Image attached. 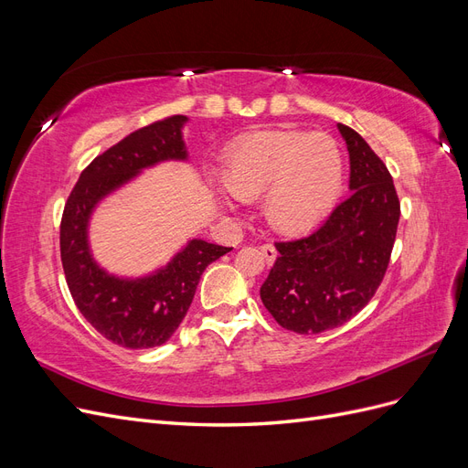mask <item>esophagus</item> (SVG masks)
Instances as JSON below:
<instances>
[{"label":"esophagus","mask_w":468,"mask_h":468,"mask_svg":"<svg viewBox=\"0 0 468 468\" xmlns=\"http://www.w3.org/2000/svg\"><path fill=\"white\" fill-rule=\"evenodd\" d=\"M261 253H263V258H265V261L271 265L275 260H277V250H275V246H271V244H263L261 246Z\"/></svg>","instance_id":"1"}]
</instances>
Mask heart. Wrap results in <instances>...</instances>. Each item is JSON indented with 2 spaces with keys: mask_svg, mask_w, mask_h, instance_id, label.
I'll use <instances>...</instances> for the list:
<instances>
[{
  "mask_svg": "<svg viewBox=\"0 0 468 468\" xmlns=\"http://www.w3.org/2000/svg\"><path fill=\"white\" fill-rule=\"evenodd\" d=\"M344 152L325 133L267 131L226 152L222 186L238 201L265 195L263 212L279 234L303 236L330 215L344 189ZM224 207H232L222 199Z\"/></svg>",
  "mask_w": 468,
  "mask_h": 468,
  "instance_id": "1",
  "label": "heart"
}]
</instances>
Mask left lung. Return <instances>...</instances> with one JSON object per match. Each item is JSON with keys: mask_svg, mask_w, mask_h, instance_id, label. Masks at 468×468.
Returning <instances> with one entry per match:
<instances>
[{"mask_svg": "<svg viewBox=\"0 0 468 468\" xmlns=\"http://www.w3.org/2000/svg\"><path fill=\"white\" fill-rule=\"evenodd\" d=\"M349 191L325 222L304 238L277 242L279 256L260 289L279 325L320 334L356 316L387 273L399 229L400 201L387 165L346 124Z\"/></svg>", "mask_w": 468, "mask_h": 468, "instance_id": "left-lung-1", "label": "left lung"}]
</instances>
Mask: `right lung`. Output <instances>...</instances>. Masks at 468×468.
Listing matches in <instances>:
<instances>
[{
    "mask_svg": "<svg viewBox=\"0 0 468 468\" xmlns=\"http://www.w3.org/2000/svg\"><path fill=\"white\" fill-rule=\"evenodd\" d=\"M187 121L183 115L158 121L97 155L64 207L60 256L69 294L99 334L129 349L165 344L186 318L207 265L232 250L193 238L165 265L143 277L112 275L91 253L90 220L97 205L148 167L186 162Z\"/></svg>",
    "mask_w": 468,
    "mask_h": 468,
    "instance_id": "right-lung-1",
    "label": "right lung"
}]
</instances>
